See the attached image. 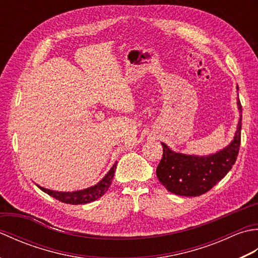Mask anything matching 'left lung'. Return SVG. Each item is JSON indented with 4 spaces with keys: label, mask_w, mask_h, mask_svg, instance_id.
Returning <instances> with one entry per match:
<instances>
[{
    "label": "left lung",
    "mask_w": 258,
    "mask_h": 258,
    "mask_svg": "<svg viewBox=\"0 0 258 258\" xmlns=\"http://www.w3.org/2000/svg\"><path fill=\"white\" fill-rule=\"evenodd\" d=\"M238 91V86L236 87ZM239 120L234 139L226 147L210 155H188L172 151L165 144L156 168L158 180L168 191L179 196H200L216 185L236 162L240 145L242 105L237 98Z\"/></svg>",
    "instance_id": "obj_1"
}]
</instances>
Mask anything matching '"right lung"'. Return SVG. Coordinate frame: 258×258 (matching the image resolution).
Wrapping results in <instances>:
<instances>
[{"instance_id": "obj_1", "label": "right lung", "mask_w": 258, "mask_h": 258, "mask_svg": "<svg viewBox=\"0 0 258 258\" xmlns=\"http://www.w3.org/2000/svg\"><path fill=\"white\" fill-rule=\"evenodd\" d=\"M116 165H117V162H115L112 168L109 169L107 174L100 180V182L91 186V187H87L84 189L74 190V191H57V190H52V189H47L45 187H42V186L37 184L36 185L37 187L42 189L44 193L48 194L50 196L54 197V199H56L63 203H67V204H72V205L86 204V203L96 201L97 199H100V197H102L106 193V190L108 189L109 186H111Z\"/></svg>"}]
</instances>
